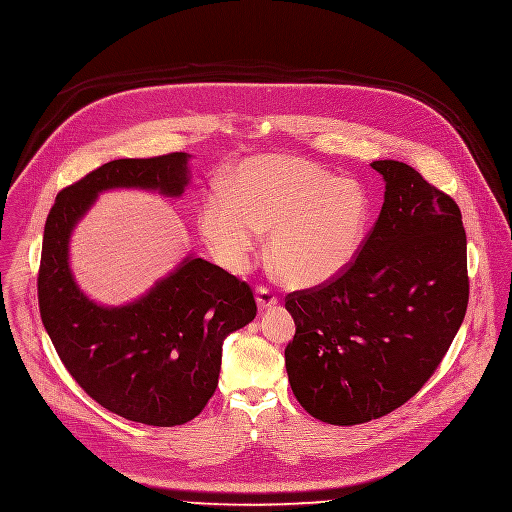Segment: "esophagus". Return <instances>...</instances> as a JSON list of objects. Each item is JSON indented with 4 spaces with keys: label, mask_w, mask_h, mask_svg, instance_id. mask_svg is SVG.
Here are the masks:
<instances>
[{
    "label": "esophagus",
    "mask_w": 512,
    "mask_h": 512,
    "mask_svg": "<svg viewBox=\"0 0 512 512\" xmlns=\"http://www.w3.org/2000/svg\"><path fill=\"white\" fill-rule=\"evenodd\" d=\"M256 300H258V309L264 311V309H270V306H274L278 302V296L268 286H258L256 288Z\"/></svg>",
    "instance_id": "obj_1"
}]
</instances>
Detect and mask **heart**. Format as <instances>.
<instances>
[{"mask_svg": "<svg viewBox=\"0 0 512 512\" xmlns=\"http://www.w3.org/2000/svg\"><path fill=\"white\" fill-rule=\"evenodd\" d=\"M369 212V197L357 181L298 157L260 155L238 167L230 195L206 197L199 226L232 270H244L260 232L272 230L268 250L280 278L315 286L355 260Z\"/></svg>", "mask_w": 512, "mask_h": 512, "instance_id": "obj_1", "label": "heart"}]
</instances>
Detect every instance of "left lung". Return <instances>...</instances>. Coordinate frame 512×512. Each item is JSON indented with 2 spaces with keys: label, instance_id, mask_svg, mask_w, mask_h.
I'll use <instances>...</instances> for the list:
<instances>
[{
  "label": "left lung",
  "instance_id": "8db88e82",
  "mask_svg": "<svg viewBox=\"0 0 512 512\" xmlns=\"http://www.w3.org/2000/svg\"><path fill=\"white\" fill-rule=\"evenodd\" d=\"M385 201L355 260L284 302L296 333L288 381L313 418L355 426L412 399L448 353L468 306L458 203L399 161H373Z\"/></svg>",
  "mask_w": 512,
  "mask_h": 512
}]
</instances>
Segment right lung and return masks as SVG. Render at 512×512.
<instances>
[{"instance_id":"add662e5","label":"right lung","mask_w":512,"mask_h":512,"mask_svg":"<svg viewBox=\"0 0 512 512\" xmlns=\"http://www.w3.org/2000/svg\"><path fill=\"white\" fill-rule=\"evenodd\" d=\"M185 153L115 159L64 187L44 226L38 270L42 323L72 379L105 410L147 426L193 420L218 387L222 341L256 317L250 284L187 258L143 298L107 309L88 300L68 268V238L96 195L113 187L181 195Z\"/></svg>"}]
</instances>
